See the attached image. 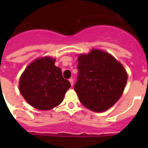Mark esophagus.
<instances>
[{"label":"esophagus","mask_w":148,"mask_h":148,"mask_svg":"<svg viewBox=\"0 0 148 148\" xmlns=\"http://www.w3.org/2000/svg\"><path fill=\"white\" fill-rule=\"evenodd\" d=\"M69 81H70V84H71V85L72 86H73V78H70V80H69Z\"/></svg>","instance_id":"34e87169"}]
</instances>
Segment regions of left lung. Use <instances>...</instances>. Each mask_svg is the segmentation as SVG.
Wrapping results in <instances>:
<instances>
[{
    "label": "left lung",
    "instance_id": "left-lung-1",
    "mask_svg": "<svg viewBox=\"0 0 148 148\" xmlns=\"http://www.w3.org/2000/svg\"><path fill=\"white\" fill-rule=\"evenodd\" d=\"M78 61L74 90L81 103L94 112H104L114 105L127 81L123 65L109 53L94 49L81 54Z\"/></svg>",
    "mask_w": 148,
    "mask_h": 148
}]
</instances>
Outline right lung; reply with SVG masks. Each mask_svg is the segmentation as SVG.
Here are the masks:
<instances>
[{"mask_svg":"<svg viewBox=\"0 0 148 148\" xmlns=\"http://www.w3.org/2000/svg\"><path fill=\"white\" fill-rule=\"evenodd\" d=\"M56 59L38 58L22 73L19 90L27 103L36 109L48 110L59 105L71 84L63 78L61 70L55 66Z\"/></svg>","mask_w":148,"mask_h":148,"instance_id":"1","label":"right lung"}]
</instances>
